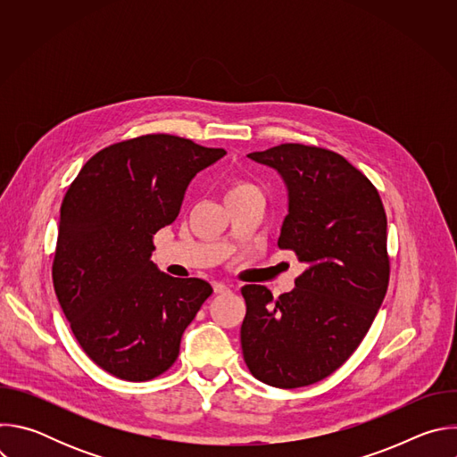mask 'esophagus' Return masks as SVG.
I'll use <instances>...</instances> for the list:
<instances>
[{
  "mask_svg": "<svg viewBox=\"0 0 457 457\" xmlns=\"http://www.w3.org/2000/svg\"><path fill=\"white\" fill-rule=\"evenodd\" d=\"M213 291L215 293H228L229 286H226L224 282H213Z\"/></svg>",
  "mask_w": 457,
  "mask_h": 457,
  "instance_id": "esophagus-1",
  "label": "esophagus"
}]
</instances>
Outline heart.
I'll use <instances>...</instances> for the list:
<instances>
[{
	"mask_svg": "<svg viewBox=\"0 0 457 457\" xmlns=\"http://www.w3.org/2000/svg\"><path fill=\"white\" fill-rule=\"evenodd\" d=\"M249 189H256V187H254L253 184L245 182V180H235V182L229 186V189H228L226 195H233V193H240V191H249Z\"/></svg>",
	"mask_w": 457,
	"mask_h": 457,
	"instance_id": "b5f03b06",
	"label": "heart"
}]
</instances>
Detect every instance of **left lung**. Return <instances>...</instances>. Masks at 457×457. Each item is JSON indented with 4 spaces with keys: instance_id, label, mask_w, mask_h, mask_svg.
<instances>
[{
    "instance_id": "left-lung-1",
    "label": "left lung",
    "mask_w": 457,
    "mask_h": 457,
    "mask_svg": "<svg viewBox=\"0 0 457 457\" xmlns=\"http://www.w3.org/2000/svg\"><path fill=\"white\" fill-rule=\"evenodd\" d=\"M247 157L282 177L278 247L305 270L277 300L266 286L242 287L244 361L260 381L298 388L342 367L372 325L388 286L386 217L370 180L335 152L280 145Z\"/></svg>"
}]
</instances>
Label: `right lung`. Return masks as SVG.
<instances>
[{
    "instance_id": "right-lung-1",
    "label": "right lung",
    "mask_w": 457,
    "mask_h": 457,
    "mask_svg": "<svg viewBox=\"0 0 457 457\" xmlns=\"http://www.w3.org/2000/svg\"><path fill=\"white\" fill-rule=\"evenodd\" d=\"M224 155L168 134L143 136L97 152L64 195L54 289L79 345L106 372L146 381L168 370L213 293L206 280L159 271L152 251L191 179Z\"/></svg>"
}]
</instances>
